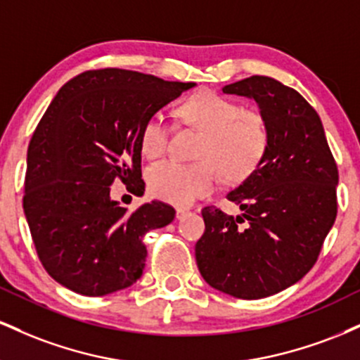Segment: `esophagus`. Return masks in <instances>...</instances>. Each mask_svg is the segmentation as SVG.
Returning a JSON list of instances; mask_svg holds the SVG:
<instances>
[{
  "label": "esophagus",
  "mask_w": 360,
  "mask_h": 360,
  "mask_svg": "<svg viewBox=\"0 0 360 360\" xmlns=\"http://www.w3.org/2000/svg\"><path fill=\"white\" fill-rule=\"evenodd\" d=\"M186 213H188V210H186V208H177L176 210V218H177V220H181V218H183Z\"/></svg>",
  "instance_id": "34e87169"
}]
</instances>
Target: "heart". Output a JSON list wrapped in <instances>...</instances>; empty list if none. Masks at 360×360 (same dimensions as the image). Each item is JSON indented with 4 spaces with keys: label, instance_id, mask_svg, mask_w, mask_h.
Wrapping results in <instances>:
<instances>
[{
    "label": "heart",
    "instance_id": "obj_1",
    "mask_svg": "<svg viewBox=\"0 0 360 360\" xmlns=\"http://www.w3.org/2000/svg\"><path fill=\"white\" fill-rule=\"evenodd\" d=\"M186 125L201 131L194 162L160 160L147 171L152 194L167 203L188 206L208 196L220 176L230 183L247 179L257 171L269 150V127L259 110L243 108L233 98L198 93L177 108ZM171 128L162 115L154 113L140 130V148L147 159L166 152Z\"/></svg>",
    "mask_w": 360,
    "mask_h": 360
}]
</instances>
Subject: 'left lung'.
I'll return each mask as SVG.
<instances>
[{
  "label": "left lung",
  "mask_w": 360,
  "mask_h": 360,
  "mask_svg": "<svg viewBox=\"0 0 360 360\" xmlns=\"http://www.w3.org/2000/svg\"><path fill=\"white\" fill-rule=\"evenodd\" d=\"M221 91L257 101L271 142L257 171L226 194L242 214L203 208L196 264L212 288L259 300L298 283L315 266L337 217L338 169L320 117L298 91L267 76Z\"/></svg>",
  "instance_id": "1"
}]
</instances>
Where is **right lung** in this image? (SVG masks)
Masks as SVG:
<instances>
[{
  "mask_svg": "<svg viewBox=\"0 0 360 360\" xmlns=\"http://www.w3.org/2000/svg\"><path fill=\"white\" fill-rule=\"evenodd\" d=\"M193 86L101 68L52 100L28 143L23 212L44 269L62 286L103 296L142 276L143 235L169 225L176 210L148 201L130 212L110 200V186L143 191V122Z\"/></svg>",
  "mask_w": 360,
  "mask_h": 360,
  "instance_id": "1",
  "label": "right lung"
}]
</instances>
